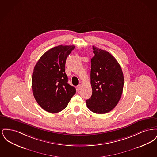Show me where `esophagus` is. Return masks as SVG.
Instances as JSON below:
<instances>
[{
  "label": "esophagus",
  "instance_id": "esophagus-1",
  "mask_svg": "<svg viewBox=\"0 0 157 157\" xmlns=\"http://www.w3.org/2000/svg\"><path fill=\"white\" fill-rule=\"evenodd\" d=\"M81 87H82L81 84H79V85L77 86V90H81Z\"/></svg>",
  "mask_w": 157,
  "mask_h": 157
}]
</instances>
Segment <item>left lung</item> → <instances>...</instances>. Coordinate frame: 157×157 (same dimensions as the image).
Returning <instances> with one entry per match:
<instances>
[{"label": "left lung", "mask_w": 157, "mask_h": 157, "mask_svg": "<svg viewBox=\"0 0 157 157\" xmlns=\"http://www.w3.org/2000/svg\"><path fill=\"white\" fill-rule=\"evenodd\" d=\"M90 84L92 96L86 100L90 111L98 114L110 112L118 104L124 88V75L111 53L93 46Z\"/></svg>", "instance_id": "1"}]
</instances>
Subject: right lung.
I'll use <instances>...</instances> for the list:
<instances>
[{"label":"right lung","mask_w":157,"mask_h":157,"mask_svg":"<svg viewBox=\"0 0 157 157\" xmlns=\"http://www.w3.org/2000/svg\"><path fill=\"white\" fill-rule=\"evenodd\" d=\"M74 45H59L48 50L37 61L32 77V88L37 104L47 112L64 109L76 93L67 83L65 66Z\"/></svg>","instance_id":"right-lung-1"}]
</instances>
